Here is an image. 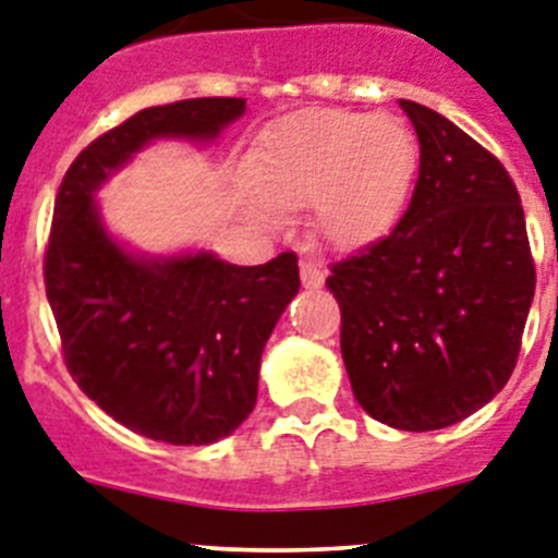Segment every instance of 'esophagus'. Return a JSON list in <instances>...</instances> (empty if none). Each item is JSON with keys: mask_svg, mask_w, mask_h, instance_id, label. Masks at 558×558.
<instances>
[{"mask_svg": "<svg viewBox=\"0 0 558 558\" xmlns=\"http://www.w3.org/2000/svg\"><path fill=\"white\" fill-rule=\"evenodd\" d=\"M324 279H327V274H324L318 265L313 263H302V288L313 290V288H322Z\"/></svg>", "mask_w": 558, "mask_h": 558, "instance_id": "esophagus-1", "label": "esophagus"}]
</instances>
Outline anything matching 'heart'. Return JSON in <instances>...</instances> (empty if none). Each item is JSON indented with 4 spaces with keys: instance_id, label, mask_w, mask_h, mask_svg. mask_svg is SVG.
Segmentation results:
<instances>
[{
    "instance_id": "1",
    "label": "heart",
    "mask_w": 558,
    "mask_h": 558,
    "mask_svg": "<svg viewBox=\"0 0 558 558\" xmlns=\"http://www.w3.org/2000/svg\"><path fill=\"white\" fill-rule=\"evenodd\" d=\"M418 145L391 113L304 108L276 120L245 153L243 209L265 226L313 209L315 234L360 251L393 231L411 198Z\"/></svg>"
}]
</instances>
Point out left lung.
<instances>
[{"instance_id":"1","label":"left lung","mask_w":558,"mask_h":558,"mask_svg":"<svg viewBox=\"0 0 558 558\" xmlns=\"http://www.w3.org/2000/svg\"><path fill=\"white\" fill-rule=\"evenodd\" d=\"M399 106L418 136L411 206L391 234L335 263L327 288L360 408L425 433L472 416L509 383L536 274L506 167L433 108Z\"/></svg>"}]
</instances>
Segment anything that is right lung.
<instances>
[{
    "instance_id": "1",
    "label": "right lung",
    "mask_w": 558,
    "mask_h": 558,
    "mask_svg": "<svg viewBox=\"0 0 558 558\" xmlns=\"http://www.w3.org/2000/svg\"><path fill=\"white\" fill-rule=\"evenodd\" d=\"M243 113V97L145 108L72 161L56 198L44 282L66 368L108 416L165 445H215L248 418L265 343L302 288L299 259L145 254L108 229L97 192L145 147L211 145Z\"/></svg>"
}]
</instances>
